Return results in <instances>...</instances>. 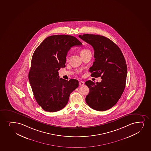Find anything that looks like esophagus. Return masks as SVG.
I'll use <instances>...</instances> for the list:
<instances>
[{"instance_id": "obj_1", "label": "esophagus", "mask_w": 151, "mask_h": 151, "mask_svg": "<svg viewBox=\"0 0 151 151\" xmlns=\"http://www.w3.org/2000/svg\"><path fill=\"white\" fill-rule=\"evenodd\" d=\"M79 84L80 86H83L84 84V83L83 81H80L79 83Z\"/></svg>"}]
</instances>
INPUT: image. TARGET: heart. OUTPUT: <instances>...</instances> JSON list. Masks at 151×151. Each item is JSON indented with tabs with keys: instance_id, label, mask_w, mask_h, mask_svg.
<instances>
[{
	"instance_id": "obj_1",
	"label": "heart",
	"mask_w": 151,
	"mask_h": 151,
	"mask_svg": "<svg viewBox=\"0 0 151 151\" xmlns=\"http://www.w3.org/2000/svg\"><path fill=\"white\" fill-rule=\"evenodd\" d=\"M89 52H91L89 50H88V49H86V48H84V49H82V50H81V52H80V55H81V56H82V55H85L86 53H88ZM67 60H69V57H68V56H67Z\"/></svg>"
}]
</instances>
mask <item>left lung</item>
Segmentation results:
<instances>
[{
	"mask_svg": "<svg viewBox=\"0 0 151 151\" xmlns=\"http://www.w3.org/2000/svg\"><path fill=\"white\" fill-rule=\"evenodd\" d=\"M79 37L94 49L95 61L89 68L91 76L102 79L96 83L85 82L89 89L86 102L93 110H109L118 101L125 87L127 68L124 55L119 47L105 36L86 34Z\"/></svg>",
	"mask_w": 151,
	"mask_h": 151,
	"instance_id": "left-lung-1",
	"label": "left lung"
}]
</instances>
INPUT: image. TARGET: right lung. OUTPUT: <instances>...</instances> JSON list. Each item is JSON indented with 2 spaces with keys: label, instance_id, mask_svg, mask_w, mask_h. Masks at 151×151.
<instances>
[{
  "label": "right lung",
  "instance_id": "obj_1",
  "mask_svg": "<svg viewBox=\"0 0 151 151\" xmlns=\"http://www.w3.org/2000/svg\"><path fill=\"white\" fill-rule=\"evenodd\" d=\"M82 45L73 36H50L36 49L29 72L34 98L43 110L55 112L67 104L70 95L79 86L78 80L59 78L58 71L65 67L67 52L72 46Z\"/></svg>",
  "mask_w": 151,
  "mask_h": 151
}]
</instances>
